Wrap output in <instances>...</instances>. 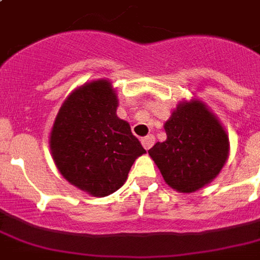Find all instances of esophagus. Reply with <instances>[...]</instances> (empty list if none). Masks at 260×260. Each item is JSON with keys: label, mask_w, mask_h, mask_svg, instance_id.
Returning a JSON list of instances; mask_svg holds the SVG:
<instances>
[{"label": "esophagus", "mask_w": 260, "mask_h": 260, "mask_svg": "<svg viewBox=\"0 0 260 260\" xmlns=\"http://www.w3.org/2000/svg\"><path fill=\"white\" fill-rule=\"evenodd\" d=\"M154 143H155V138L152 136V135H148V136L142 139V144L146 150H150L151 147L154 146Z\"/></svg>", "instance_id": "esophagus-1"}]
</instances>
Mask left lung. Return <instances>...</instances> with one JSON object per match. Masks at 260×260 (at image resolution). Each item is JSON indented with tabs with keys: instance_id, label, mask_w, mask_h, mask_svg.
<instances>
[{
	"instance_id": "left-lung-1",
	"label": "left lung",
	"mask_w": 260,
	"mask_h": 260,
	"mask_svg": "<svg viewBox=\"0 0 260 260\" xmlns=\"http://www.w3.org/2000/svg\"><path fill=\"white\" fill-rule=\"evenodd\" d=\"M165 129L166 142L156 143L148 154L167 185L181 193H193L216 178L228 158L230 142L202 102L179 104Z\"/></svg>"
}]
</instances>
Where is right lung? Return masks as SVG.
I'll return each mask as SVG.
<instances>
[{
	"instance_id": "1",
	"label": "right lung",
	"mask_w": 260,
	"mask_h": 260,
	"mask_svg": "<svg viewBox=\"0 0 260 260\" xmlns=\"http://www.w3.org/2000/svg\"><path fill=\"white\" fill-rule=\"evenodd\" d=\"M116 109L112 85L105 79L94 81L70 94L51 132L50 147L60 174L95 197L120 189L135 159L146 154Z\"/></svg>"
}]
</instances>
